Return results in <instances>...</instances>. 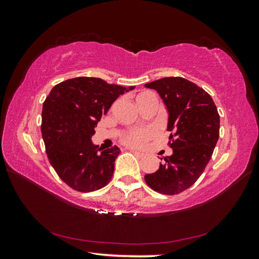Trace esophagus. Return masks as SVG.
<instances>
[{
	"label": "esophagus",
	"instance_id": "esophagus-1",
	"mask_svg": "<svg viewBox=\"0 0 259 259\" xmlns=\"http://www.w3.org/2000/svg\"><path fill=\"white\" fill-rule=\"evenodd\" d=\"M130 151H131V153H134L135 155H137V156H139V157L144 156V153H142V152H138V151H136V150H130Z\"/></svg>",
	"mask_w": 259,
	"mask_h": 259
}]
</instances>
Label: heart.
Masks as SVG:
<instances>
[{"mask_svg": "<svg viewBox=\"0 0 259 259\" xmlns=\"http://www.w3.org/2000/svg\"><path fill=\"white\" fill-rule=\"evenodd\" d=\"M153 96V94L151 93H142L137 95V97H136V103L140 104L144 100L147 99L148 97H151ZM154 134V130L152 128H145V129H130L126 131V133L122 136V143L125 144L126 146H130V147H138V146H142L144 143H145V140L151 137V136Z\"/></svg>", "mask_w": 259, "mask_h": 259, "instance_id": "heart-1", "label": "heart"}]
</instances>
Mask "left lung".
I'll use <instances>...</instances> for the list:
<instances>
[{
    "mask_svg": "<svg viewBox=\"0 0 259 259\" xmlns=\"http://www.w3.org/2000/svg\"><path fill=\"white\" fill-rule=\"evenodd\" d=\"M163 100L169 113V146L157 171L145 175L152 190L166 195L182 193L198 181L219 138V114L208 93L184 77H163L146 83Z\"/></svg>",
    "mask_w": 259,
    "mask_h": 259,
    "instance_id": "left-lung-1",
    "label": "left lung"
}]
</instances>
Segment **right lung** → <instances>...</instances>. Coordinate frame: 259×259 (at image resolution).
Instances as JSON below:
<instances>
[{"label": "right lung", "mask_w": 259, "mask_h": 259, "mask_svg": "<svg viewBox=\"0 0 259 259\" xmlns=\"http://www.w3.org/2000/svg\"><path fill=\"white\" fill-rule=\"evenodd\" d=\"M133 89L81 76L60 82L46 98L41 131L48 159L73 190L97 191L112 179L120 148L102 151L91 137L115 99Z\"/></svg>", "instance_id": "add662e5"}]
</instances>
